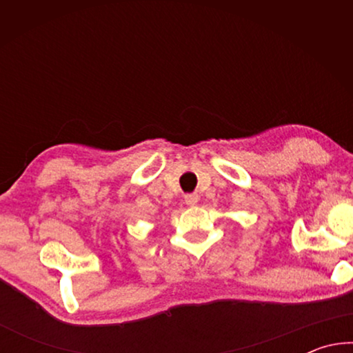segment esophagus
<instances>
[{
	"mask_svg": "<svg viewBox=\"0 0 353 353\" xmlns=\"http://www.w3.org/2000/svg\"><path fill=\"white\" fill-rule=\"evenodd\" d=\"M198 201H199V196L196 194V193H191V194L185 196V204L190 205V207H193V205L198 204Z\"/></svg>",
	"mask_w": 353,
	"mask_h": 353,
	"instance_id": "34e87169",
	"label": "esophagus"
}]
</instances>
